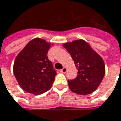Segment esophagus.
<instances>
[{"mask_svg":"<svg viewBox=\"0 0 121 121\" xmlns=\"http://www.w3.org/2000/svg\"><path fill=\"white\" fill-rule=\"evenodd\" d=\"M60 71L61 73H65L67 71V69H66L65 67H64L63 69H60Z\"/></svg>","mask_w":121,"mask_h":121,"instance_id":"esophagus-1","label":"esophagus"}]
</instances>
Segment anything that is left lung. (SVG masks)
Returning a JSON list of instances; mask_svg holds the SVG:
<instances>
[{"instance_id": "left-lung-1", "label": "left lung", "mask_w": 121, "mask_h": 121, "mask_svg": "<svg viewBox=\"0 0 121 121\" xmlns=\"http://www.w3.org/2000/svg\"><path fill=\"white\" fill-rule=\"evenodd\" d=\"M64 46L70 54L78 70L74 79L67 80L70 90L79 95L91 93L98 87L105 75L103 59L84 40L66 43Z\"/></svg>"}]
</instances>
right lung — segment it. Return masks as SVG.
I'll return each instance as SVG.
<instances>
[{"mask_svg": "<svg viewBox=\"0 0 121 121\" xmlns=\"http://www.w3.org/2000/svg\"><path fill=\"white\" fill-rule=\"evenodd\" d=\"M50 43L36 38L30 42L16 58L13 71L25 91L39 95L50 89L56 71L48 57Z\"/></svg>", "mask_w": 121, "mask_h": 121, "instance_id": "right-lung-1", "label": "right lung"}]
</instances>
